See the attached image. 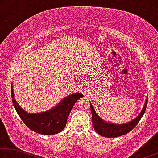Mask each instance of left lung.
I'll return each mask as SVG.
<instances>
[{
    "instance_id": "8db88e82",
    "label": "left lung",
    "mask_w": 158,
    "mask_h": 158,
    "mask_svg": "<svg viewBox=\"0 0 158 158\" xmlns=\"http://www.w3.org/2000/svg\"><path fill=\"white\" fill-rule=\"evenodd\" d=\"M147 99H148V98H147V101H146L142 111H141V112L139 114L136 118H135L133 120L130 122V123L122 124V125L108 123L106 122L103 121L102 119L100 118L97 115L93 105L90 103L92 119H93V125L94 129L99 135L107 138L118 137L120 136V135L127 134V133H129L130 131H132L134 128L135 125L140 121L141 117H143V114H144L146 111V108H147Z\"/></svg>"
}]
</instances>
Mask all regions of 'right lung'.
<instances>
[{
	"instance_id": "right-lung-1",
	"label": "right lung",
	"mask_w": 158,
	"mask_h": 158,
	"mask_svg": "<svg viewBox=\"0 0 158 158\" xmlns=\"http://www.w3.org/2000/svg\"><path fill=\"white\" fill-rule=\"evenodd\" d=\"M84 95L81 93L70 95L55 108L42 113L28 114L23 110L15 101L11 86V98L14 107L23 123L34 132L43 135H53L63 130L71 109L77 100Z\"/></svg>"
}]
</instances>
